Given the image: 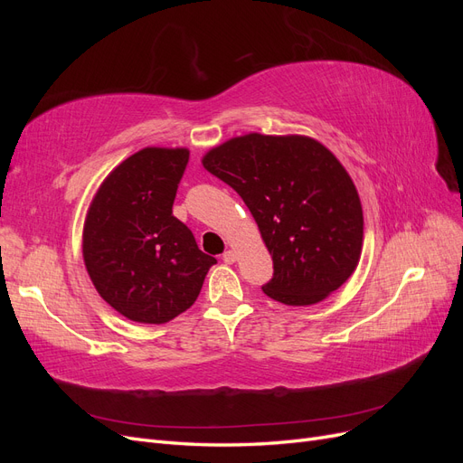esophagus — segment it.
Segmentation results:
<instances>
[{
  "label": "esophagus",
  "mask_w": 463,
  "mask_h": 463,
  "mask_svg": "<svg viewBox=\"0 0 463 463\" xmlns=\"http://www.w3.org/2000/svg\"><path fill=\"white\" fill-rule=\"evenodd\" d=\"M222 259L226 264H233L237 260V253H235V250H226V253L222 255Z\"/></svg>",
  "instance_id": "34e87169"
}]
</instances>
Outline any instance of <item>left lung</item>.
I'll use <instances>...</instances> for the list:
<instances>
[{"label":"left lung","mask_w":463,"mask_h":463,"mask_svg":"<svg viewBox=\"0 0 463 463\" xmlns=\"http://www.w3.org/2000/svg\"><path fill=\"white\" fill-rule=\"evenodd\" d=\"M243 199L274 262L262 286L284 305H313L354 274L363 210L352 177L315 138L249 133L203 158Z\"/></svg>","instance_id":"obj_1"}]
</instances>
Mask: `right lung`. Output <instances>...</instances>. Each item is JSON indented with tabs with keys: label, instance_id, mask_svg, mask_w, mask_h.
Masks as SVG:
<instances>
[{
	"label": "right lung",
	"instance_id": "1",
	"mask_svg": "<svg viewBox=\"0 0 463 463\" xmlns=\"http://www.w3.org/2000/svg\"><path fill=\"white\" fill-rule=\"evenodd\" d=\"M187 148L135 152L98 189L82 232L96 291L125 318L164 325L197 301L216 259L199 249L172 206Z\"/></svg>",
	"mask_w": 463,
	"mask_h": 463
}]
</instances>
